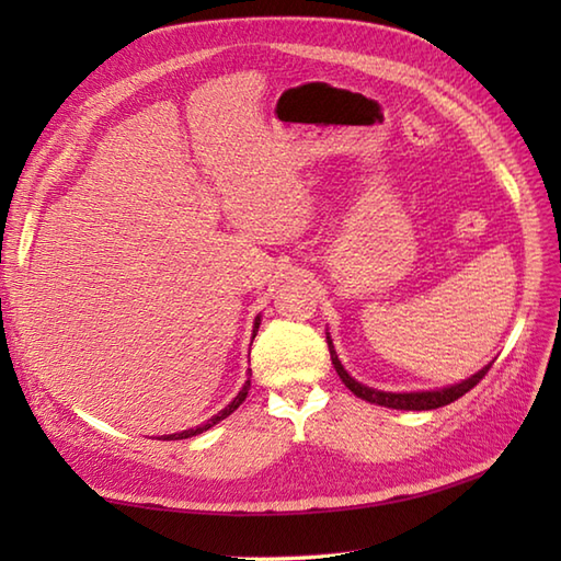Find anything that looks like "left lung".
<instances>
[{
	"label": "left lung",
	"mask_w": 561,
	"mask_h": 561,
	"mask_svg": "<svg viewBox=\"0 0 561 561\" xmlns=\"http://www.w3.org/2000/svg\"><path fill=\"white\" fill-rule=\"evenodd\" d=\"M328 350H330V359L335 364V371L342 378V383L347 386L356 398H362L366 402H374V404H383V408H392V410H436V408H444V404L456 402L458 398H462L465 392L472 390L474 386L480 383V380L490 371V366H484L482 371L474 374L472 378L462 380L458 386H450L444 390H426V392H380L374 388H366L362 383H356V380L344 371V366L340 364L335 347H332V342L328 337Z\"/></svg>",
	"instance_id": "1"
}]
</instances>
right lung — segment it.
Wrapping results in <instances>:
<instances>
[{
    "label": "right lung",
    "mask_w": 561,
    "mask_h": 561,
    "mask_svg": "<svg viewBox=\"0 0 561 561\" xmlns=\"http://www.w3.org/2000/svg\"><path fill=\"white\" fill-rule=\"evenodd\" d=\"M257 328H260V318L255 320V328H253V337H255V332H257ZM248 388H250V380H245V386H243V390L238 392V396L233 398V402L231 404H226V408L219 412V414H214L211 420L207 422V424H202V426H195V428H187V432H181V434H171V436H163L165 440H178V438H190V436H197V434H202V432H207L209 426H214L217 422H221V420H226V416H229L233 410H238V404H241L243 400H245V396H248Z\"/></svg>",
    "instance_id": "obj_1"
}]
</instances>
